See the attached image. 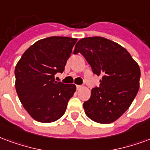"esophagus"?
<instances>
[{
    "label": "esophagus",
    "mask_w": 150,
    "mask_h": 150,
    "mask_svg": "<svg viewBox=\"0 0 150 150\" xmlns=\"http://www.w3.org/2000/svg\"><path fill=\"white\" fill-rule=\"evenodd\" d=\"M83 87V85H76V89L78 90V91L79 90L82 89Z\"/></svg>",
    "instance_id": "1"
}]
</instances>
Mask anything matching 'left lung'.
Wrapping results in <instances>:
<instances>
[{"label":"left lung","instance_id":"left-lung-1","mask_svg":"<svg viewBox=\"0 0 150 150\" xmlns=\"http://www.w3.org/2000/svg\"><path fill=\"white\" fill-rule=\"evenodd\" d=\"M80 53L102 76L99 86L91 90L89 100L83 103L86 116L98 123L117 120L127 110L139 89L141 71L127 50L100 36L81 39L74 54Z\"/></svg>","mask_w":150,"mask_h":150}]
</instances>
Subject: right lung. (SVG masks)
Instances as JSON below:
<instances>
[{
	"label": "right lung",
	"instance_id": "right-lung-1",
	"mask_svg": "<svg viewBox=\"0 0 150 150\" xmlns=\"http://www.w3.org/2000/svg\"><path fill=\"white\" fill-rule=\"evenodd\" d=\"M77 39L52 36L28 47L15 68L16 90L24 109L40 122H52L66 111L75 84L55 80L63 73Z\"/></svg>",
	"mask_w": 150,
	"mask_h": 150
}]
</instances>
